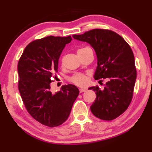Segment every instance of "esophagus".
<instances>
[{
  "label": "esophagus",
  "instance_id": "obj_1",
  "mask_svg": "<svg viewBox=\"0 0 152 152\" xmlns=\"http://www.w3.org/2000/svg\"><path fill=\"white\" fill-rule=\"evenodd\" d=\"M86 90V88H80L79 89V92L80 93H83V92H85Z\"/></svg>",
  "mask_w": 152,
  "mask_h": 152
}]
</instances>
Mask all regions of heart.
<instances>
[{"instance_id":"b5f03b06","label":"heart","mask_w":152,"mask_h":152,"mask_svg":"<svg viewBox=\"0 0 152 152\" xmlns=\"http://www.w3.org/2000/svg\"><path fill=\"white\" fill-rule=\"evenodd\" d=\"M88 49L90 48L89 47H83V48L78 49V52H83V51L87 50ZM69 81L71 83H74L75 85L78 86H85L89 82V74H85V73H75L69 78Z\"/></svg>"}]
</instances>
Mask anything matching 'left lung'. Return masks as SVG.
<instances>
[{
  "instance_id": "1",
  "label": "left lung",
  "mask_w": 152,
  "mask_h": 152,
  "mask_svg": "<svg viewBox=\"0 0 152 152\" xmlns=\"http://www.w3.org/2000/svg\"><path fill=\"white\" fill-rule=\"evenodd\" d=\"M73 37L94 47L98 58L94 78L107 80L103 90L98 86L89 88L96 94L91 112L100 120H114L125 112L132 100L137 70L130 46L120 34L105 29H94Z\"/></svg>"
}]
</instances>
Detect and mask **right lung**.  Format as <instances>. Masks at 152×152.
<instances>
[{
	"label": "right lung",
	"mask_w": 152,
	"mask_h": 152,
	"mask_svg": "<svg viewBox=\"0 0 152 152\" xmlns=\"http://www.w3.org/2000/svg\"><path fill=\"white\" fill-rule=\"evenodd\" d=\"M71 35L48 36L27 45L18 64V89L25 108L37 121L49 127L61 125L69 118L79 91L72 84L53 94L58 58Z\"/></svg>",
	"instance_id": "add662e5"
}]
</instances>
